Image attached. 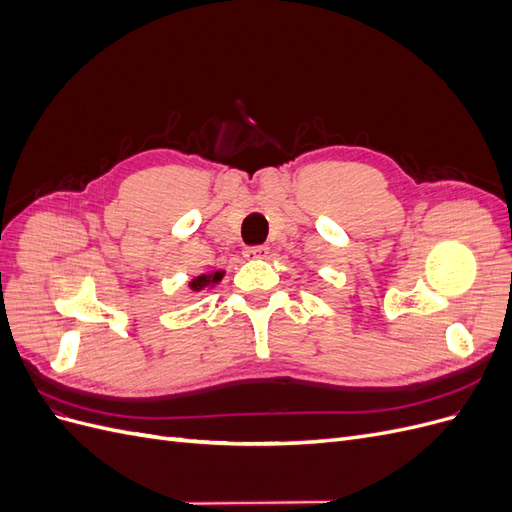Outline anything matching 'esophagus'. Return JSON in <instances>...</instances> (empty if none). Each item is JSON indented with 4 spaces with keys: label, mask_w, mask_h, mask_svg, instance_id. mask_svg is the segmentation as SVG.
<instances>
[{
    "label": "esophagus",
    "mask_w": 512,
    "mask_h": 512,
    "mask_svg": "<svg viewBox=\"0 0 512 512\" xmlns=\"http://www.w3.org/2000/svg\"><path fill=\"white\" fill-rule=\"evenodd\" d=\"M269 256V247L267 245H256V247H247L245 250V258L250 260H260Z\"/></svg>",
    "instance_id": "obj_1"
}]
</instances>
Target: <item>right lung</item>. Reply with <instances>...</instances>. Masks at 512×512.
Wrapping results in <instances>:
<instances>
[{
	"label": "right lung",
	"mask_w": 512,
	"mask_h": 512,
	"mask_svg": "<svg viewBox=\"0 0 512 512\" xmlns=\"http://www.w3.org/2000/svg\"><path fill=\"white\" fill-rule=\"evenodd\" d=\"M224 273H226L224 269H213V271H207V273H200V275L194 277V280L188 282V290H190L192 294L211 290V288H215V286H218V284L222 282Z\"/></svg>",
	"instance_id": "right-lung-1"
}]
</instances>
